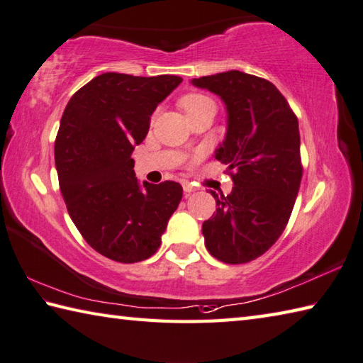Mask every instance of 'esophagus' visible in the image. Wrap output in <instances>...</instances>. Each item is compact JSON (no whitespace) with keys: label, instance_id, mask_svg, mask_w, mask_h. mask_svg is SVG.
I'll use <instances>...</instances> for the list:
<instances>
[{"label":"esophagus","instance_id":"esophagus-1","mask_svg":"<svg viewBox=\"0 0 363 363\" xmlns=\"http://www.w3.org/2000/svg\"><path fill=\"white\" fill-rule=\"evenodd\" d=\"M196 191V188L193 186V184L191 183H183V193H184V196H189L191 193H194Z\"/></svg>","mask_w":363,"mask_h":363}]
</instances>
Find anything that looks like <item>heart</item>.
<instances>
[{
    "mask_svg": "<svg viewBox=\"0 0 363 363\" xmlns=\"http://www.w3.org/2000/svg\"><path fill=\"white\" fill-rule=\"evenodd\" d=\"M207 104H215V102L211 101V98L205 96V94H201V93H189V94H186V96H183L180 99V106L188 117L191 113L197 112L199 108H202Z\"/></svg>",
    "mask_w": 363,
    "mask_h": 363,
    "instance_id": "b5f03b06",
    "label": "heart"
}]
</instances>
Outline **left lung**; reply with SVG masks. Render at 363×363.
Listing matches in <instances>:
<instances>
[{
	"mask_svg": "<svg viewBox=\"0 0 363 363\" xmlns=\"http://www.w3.org/2000/svg\"><path fill=\"white\" fill-rule=\"evenodd\" d=\"M191 84L218 94L228 111V133L215 158L228 164L234 188L210 191L216 213L203 221L208 252L225 264L255 261L289 221L302 182L298 120L272 82L228 71Z\"/></svg>",
	"mask_w": 363,
	"mask_h": 363,
	"instance_id": "obj_1",
	"label": "left lung"
}]
</instances>
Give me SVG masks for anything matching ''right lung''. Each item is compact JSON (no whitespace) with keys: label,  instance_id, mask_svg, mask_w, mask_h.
Wrapping results in <instances>:
<instances>
[{"label":"right lung","instance_id":"right-lung-1","mask_svg":"<svg viewBox=\"0 0 363 363\" xmlns=\"http://www.w3.org/2000/svg\"><path fill=\"white\" fill-rule=\"evenodd\" d=\"M180 84L179 75L104 72L74 93L61 117L55 166L67 213L86 243L112 261L153 256L182 201L180 183L140 186L131 158L155 108Z\"/></svg>","mask_w":363,"mask_h":363}]
</instances>
